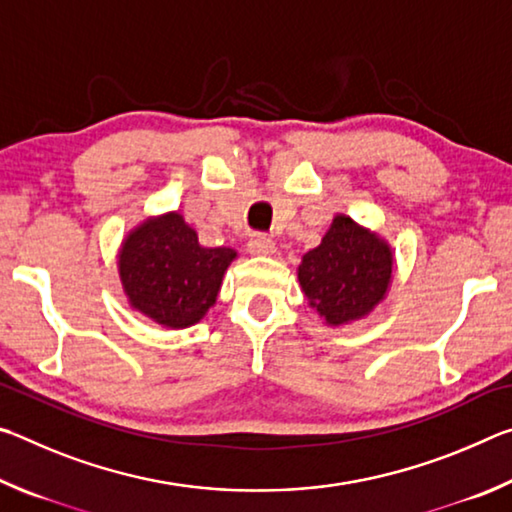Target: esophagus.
I'll return each mask as SVG.
<instances>
[{"label": "esophagus", "mask_w": 512, "mask_h": 512, "mask_svg": "<svg viewBox=\"0 0 512 512\" xmlns=\"http://www.w3.org/2000/svg\"><path fill=\"white\" fill-rule=\"evenodd\" d=\"M248 253L259 255V257L273 255L275 253V241L268 239L266 235H253L248 239Z\"/></svg>", "instance_id": "1"}]
</instances>
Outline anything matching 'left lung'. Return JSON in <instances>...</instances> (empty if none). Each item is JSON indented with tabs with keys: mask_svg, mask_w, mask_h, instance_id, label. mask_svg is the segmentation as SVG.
<instances>
[{
	"mask_svg": "<svg viewBox=\"0 0 512 512\" xmlns=\"http://www.w3.org/2000/svg\"><path fill=\"white\" fill-rule=\"evenodd\" d=\"M391 277V246L345 214L334 216L320 246L298 266L309 307L334 327L368 316L386 298Z\"/></svg>",
	"mask_w": 512,
	"mask_h": 512,
	"instance_id": "1",
	"label": "left lung"
}]
</instances>
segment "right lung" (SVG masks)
Here are the masks:
<instances>
[{
  "label": "right lung",
  "mask_w": 512,
  "mask_h": 512,
  "mask_svg": "<svg viewBox=\"0 0 512 512\" xmlns=\"http://www.w3.org/2000/svg\"><path fill=\"white\" fill-rule=\"evenodd\" d=\"M237 253L205 248L178 212L151 216L121 241L119 280L128 305L153 323L183 329L214 307Z\"/></svg>",
  "instance_id": "right-lung-1"
}]
</instances>
